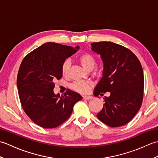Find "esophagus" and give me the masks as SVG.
Listing matches in <instances>:
<instances>
[{
    "instance_id": "esophagus-1",
    "label": "esophagus",
    "mask_w": 158,
    "mask_h": 158,
    "mask_svg": "<svg viewBox=\"0 0 158 158\" xmlns=\"http://www.w3.org/2000/svg\"><path fill=\"white\" fill-rule=\"evenodd\" d=\"M92 98V96H83V99L84 100H90Z\"/></svg>"
}]
</instances>
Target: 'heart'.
<instances>
[{"label": "heart", "mask_w": 158, "mask_h": 158, "mask_svg": "<svg viewBox=\"0 0 158 158\" xmlns=\"http://www.w3.org/2000/svg\"><path fill=\"white\" fill-rule=\"evenodd\" d=\"M79 62L81 64L83 68L87 71H91L95 68L96 65V59L94 56L89 53H83L79 57ZM70 66V62L69 59L65 60L62 62L61 70L64 76L68 75ZM92 84L89 82L78 81L73 83L70 85V88L74 91L79 93H87L91 88Z\"/></svg>", "instance_id": "1"}]
</instances>
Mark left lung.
<instances>
[{"mask_svg": "<svg viewBox=\"0 0 158 158\" xmlns=\"http://www.w3.org/2000/svg\"><path fill=\"white\" fill-rule=\"evenodd\" d=\"M92 50L100 55L103 62L102 77L94 89L95 96H105L103 108L97 114L110 127H119L130 122L142 105L144 89L143 70L138 58L124 47L112 42L91 44Z\"/></svg>", "mask_w": 158, "mask_h": 158, "instance_id": "8db88e82", "label": "left lung"}]
</instances>
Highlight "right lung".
<instances>
[{
    "instance_id": "obj_1",
    "label": "right lung",
    "mask_w": 158,
    "mask_h": 158,
    "mask_svg": "<svg viewBox=\"0 0 158 158\" xmlns=\"http://www.w3.org/2000/svg\"><path fill=\"white\" fill-rule=\"evenodd\" d=\"M79 46L46 43L33 50L21 63L17 86L22 108L30 119L44 128H54L68 119L81 96L70 89L64 95L55 94V81L62 77L64 60Z\"/></svg>"
}]
</instances>
